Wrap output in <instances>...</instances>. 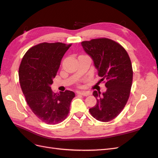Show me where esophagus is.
I'll use <instances>...</instances> for the list:
<instances>
[{
  "label": "esophagus",
  "instance_id": "34e87169",
  "mask_svg": "<svg viewBox=\"0 0 158 158\" xmlns=\"http://www.w3.org/2000/svg\"><path fill=\"white\" fill-rule=\"evenodd\" d=\"M77 93H78V94L84 95V96H88V95L91 94V93L89 92H84V91H83V92H82V91H80V92H78Z\"/></svg>",
  "mask_w": 158,
  "mask_h": 158
}]
</instances>
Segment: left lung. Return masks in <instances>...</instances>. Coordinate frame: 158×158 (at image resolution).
Segmentation results:
<instances>
[{"label": "left lung", "mask_w": 158, "mask_h": 158, "mask_svg": "<svg viewBox=\"0 0 158 158\" xmlns=\"http://www.w3.org/2000/svg\"><path fill=\"white\" fill-rule=\"evenodd\" d=\"M81 44L93 60L101 80L106 81V92L94 91L97 103L89 109V113L98 121H110L120 114L128 99L133 76L131 59L120 44L107 38Z\"/></svg>", "instance_id": "8db88e82"}]
</instances>
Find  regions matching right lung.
<instances>
[{
    "label": "right lung",
    "mask_w": 158,
    "mask_h": 158,
    "mask_svg": "<svg viewBox=\"0 0 158 158\" xmlns=\"http://www.w3.org/2000/svg\"><path fill=\"white\" fill-rule=\"evenodd\" d=\"M70 46L59 42L38 44L26 52L19 68V80L27 103L40 120L49 125L64 120L75 97L72 91L53 93L51 88Z\"/></svg>",
    "instance_id": "right-lung-1"
}]
</instances>
